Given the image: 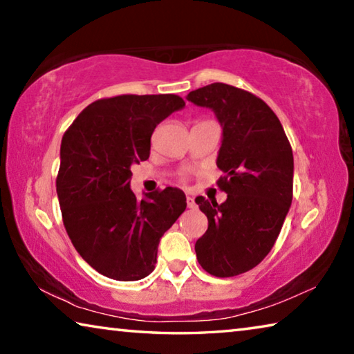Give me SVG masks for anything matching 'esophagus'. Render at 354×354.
<instances>
[{"label":"esophagus","mask_w":354,"mask_h":354,"mask_svg":"<svg viewBox=\"0 0 354 354\" xmlns=\"http://www.w3.org/2000/svg\"><path fill=\"white\" fill-rule=\"evenodd\" d=\"M187 207H190V209L196 207V205H195V198H194V196H187Z\"/></svg>","instance_id":"34e87169"}]
</instances>
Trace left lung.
<instances>
[{
    "label": "left lung",
    "instance_id": "left-lung-1",
    "mask_svg": "<svg viewBox=\"0 0 354 354\" xmlns=\"http://www.w3.org/2000/svg\"><path fill=\"white\" fill-rule=\"evenodd\" d=\"M187 100L212 109L223 129L217 184L225 203L196 196L207 231L195 243L200 266L218 278L251 270L273 248L293 195V154L279 118L261 98L214 82Z\"/></svg>",
    "mask_w": 354,
    "mask_h": 354
}]
</instances>
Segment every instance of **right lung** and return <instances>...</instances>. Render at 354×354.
Segmentation results:
<instances>
[{"instance_id":"right-lung-1","label":"right lung","mask_w":354,"mask_h":354,"mask_svg":"<svg viewBox=\"0 0 354 354\" xmlns=\"http://www.w3.org/2000/svg\"><path fill=\"white\" fill-rule=\"evenodd\" d=\"M178 95H120L93 101L65 131L56 190L64 226L88 266L117 281L154 270L160 237L185 211L167 187L137 200L131 165L149 158L154 128L183 109Z\"/></svg>"}]
</instances>
